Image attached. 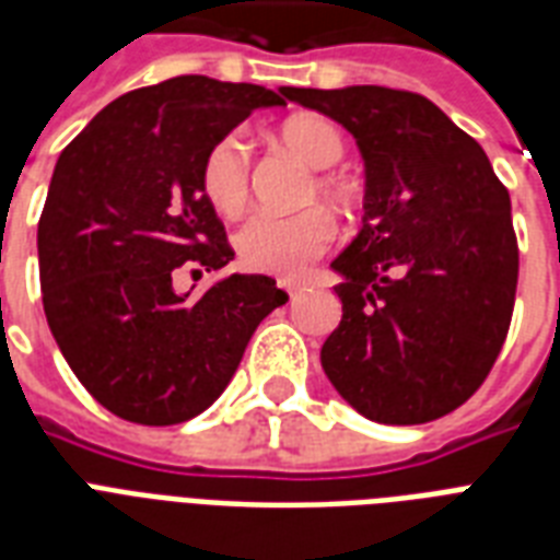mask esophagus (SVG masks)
I'll return each mask as SVG.
<instances>
[{"mask_svg":"<svg viewBox=\"0 0 560 560\" xmlns=\"http://www.w3.org/2000/svg\"><path fill=\"white\" fill-rule=\"evenodd\" d=\"M284 290H288L290 293V299H296V296H302V290H305V284H302V281H296V284H284Z\"/></svg>","mask_w":560,"mask_h":560,"instance_id":"esophagus-1","label":"esophagus"}]
</instances>
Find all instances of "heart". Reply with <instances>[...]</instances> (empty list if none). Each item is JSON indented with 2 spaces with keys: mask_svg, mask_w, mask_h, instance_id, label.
Returning <instances> with one entry per match:
<instances>
[{
  "mask_svg": "<svg viewBox=\"0 0 560 560\" xmlns=\"http://www.w3.org/2000/svg\"><path fill=\"white\" fill-rule=\"evenodd\" d=\"M281 144L307 168H316L305 191V200H325L337 211H351L358 202V191L340 174H328L346 153L342 130L331 118L302 113L288 118L279 127ZM200 191L211 209L235 218L249 200V153L237 133L220 136L209 144L200 162ZM337 223L325 209L311 206L296 214H270L258 211L237 229L235 253L241 267L267 276H293L331 246Z\"/></svg>",
  "mask_w": 560,
  "mask_h": 560,
  "instance_id": "heart-1",
  "label": "heart"
}]
</instances>
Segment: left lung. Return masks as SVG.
I'll use <instances>...</instances> for the list:
<instances>
[{
	"instance_id": "8db88e82",
	"label": "left lung",
	"mask_w": 560,
	"mask_h": 560,
	"mask_svg": "<svg viewBox=\"0 0 560 560\" xmlns=\"http://www.w3.org/2000/svg\"><path fill=\"white\" fill-rule=\"evenodd\" d=\"M279 92L346 127L366 160L363 229L331 264L346 281L323 346L328 381L381 424L447 416L486 383L512 325L509 188L477 139L418 92Z\"/></svg>"
}]
</instances>
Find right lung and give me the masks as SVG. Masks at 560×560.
<instances>
[{
  "instance_id": "1",
  "label": "right lung",
  "mask_w": 560,
  "mask_h": 560,
  "mask_svg": "<svg viewBox=\"0 0 560 560\" xmlns=\"http://www.w3.org/2000/svg\"><path fill=\"white\" fill-rule=\"evenodd\" d=\"M284 104L255 83L179 74L101 109L55 165L37 223L43 311L92 398L133 424L200 416L232 381L264 316L288 302L267 276L202 296L179 270L235 258L200 191V162L253 109Z\"/></svg>"
}]
</instances>
